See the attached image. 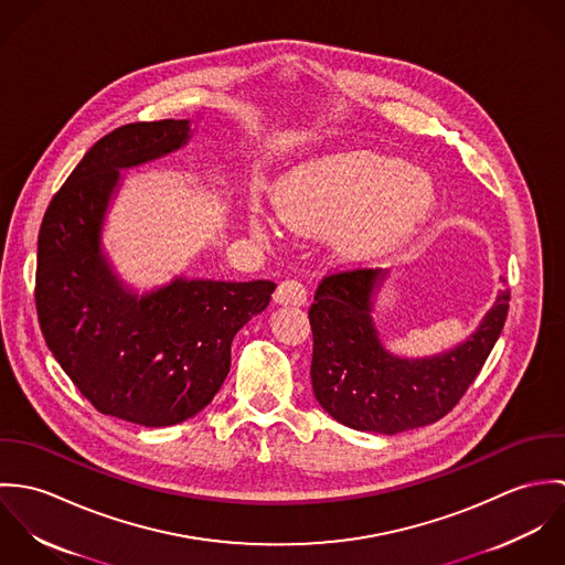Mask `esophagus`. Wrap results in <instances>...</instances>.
I'll list each match as a JSON object with an SVG mask.
<instances>
[{"label": "esophagus", "instance_id": "34e87169", "mask_svg": "<svg viewBox=\"0 0 565 565\" xmlns=\"http://www.w3.org/2000/svg\"><path fill=\"white\" fill-rule=\"evenodd\" d=\"M278 305H294L302 307L307 302V287L300 280H282L274 294Z\"/></svg>", "mask_w": 565, "mask_h": 565}]
</instances>
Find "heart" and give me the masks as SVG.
<instances>
[{
  "label": "heart",
  "instance_id": "1",
  "mask_svg": "<svg viewBox=\"0 0 565 565\" xmlns=\"http://www.w3.org/2000/svg\"><path fill=\"white\" fill-rule=\"evenodd\" d=\"M274 206L289 228L330 233L343 258L367 260L417 233L435 206V186L408 162L361 154L291 173L274 191ZM252 228L263 233L260 222Z\"/></svg>",
  "mask_w": 565,
  "mask_h": 565
}]
</instances>
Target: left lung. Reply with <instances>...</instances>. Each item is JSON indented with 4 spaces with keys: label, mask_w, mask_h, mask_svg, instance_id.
<instances>
[{
    "label": "left lung",
    "mask_w": 565,
    "mask_h": 565,
    "mask_svg": "<svg viewBox=\"0 0 565 565\" xmlns=\"http://www.w3.org/2000/svg\"><path fill=\"white\" fill-rule=\"evenodd\" d=\"M381 276L370 267L323 276L309 309L311 381L318 403L337 422L396 435L441 419L463 398L502 332L511 294L500 291L477 332L457 348L401 359L385 352L370 318Z\"/></svg>",
    "instance_id": "obj_1"
}]
</instances>
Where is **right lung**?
<instances>
[{
  "label": "right lung",
  "instance_id": "right-lung-1",
  "mask_svg": "<svg viewBox=\"0 0 565 565\" xmlns=\"http://www.w3.org/2000/svg\"><path fill=\"white\" fill-rule=\"evenodd\" d=\"M189 141L186 119L126 124L102 137L52 198L36 254V313L47 348L99 413L159 428L215 398L231 343L260 313L271 280H186L126 291L99 247L119 169Z\"/></svg>",
  "mask_w": 565,
  "mask_h": 565
}]
</instances>
